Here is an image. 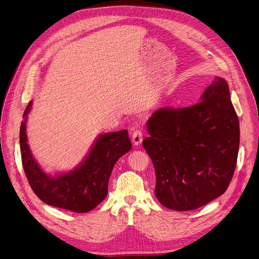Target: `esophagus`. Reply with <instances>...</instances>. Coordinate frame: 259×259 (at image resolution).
Listing matches in <instances>:
<instances>
[{
  "instance_id": "1",
  "label": "esophagus",
  "mask_w": 259,
  "mask_h": 259,
  "mask_svg": "<svg viewBox=\"0 0 259 259\" xmlns=\"http://www.w3.org/2000/svg\"><path fill=\"white\" fill-rule=\"evenodd\" d=\"M143 135H144V133L141 129H137L135 131H133V133H132V143L135 146L140 145L143 142Z\"/></svg>"
}]
</instances>
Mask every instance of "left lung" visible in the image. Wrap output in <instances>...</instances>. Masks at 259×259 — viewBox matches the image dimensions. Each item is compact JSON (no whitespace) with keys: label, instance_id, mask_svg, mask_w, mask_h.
I'll use <instances>...</instances> for the list:
<instances>
[{"label":"left lung","instance_id":"left-lung-1","mask_svg":"<svg viewBox=\"0 0 259 259\" xmlns=\"http://www.w3.org/2000/svg\"><path fill=\"white\" fill-rule=\"evenodd\" d=\"M147 128L143 146L162 206L195 210L225 193L236 167L239 122L224 78L216 76L195 105L158 109Z\"/></svg>","mask_w":259,"mask_h":259}]
</instances>
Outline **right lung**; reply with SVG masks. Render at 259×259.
<instances>
[{
	"label": "right lung",
	"mask_w": 259,
	"mask_h": 259,
	"mask_svg": "<svg viewBox=\"0 0 259 259\" xmlns=\"http://www.w3.org/2000/svg\"><path fill=\"white\" fill-rule=\"evenodd\" d=\"M30 102L23 114L20 129L22 164L28 183L36 196L49 206L86 213L97 207L108 193V183L117 159L132 148L128 131L101 134L85 160L68 173L51 176L33 158L27 144L26 120Z\"/></svg>",
	"instance_id": "obj_1"
}]
</instances>
